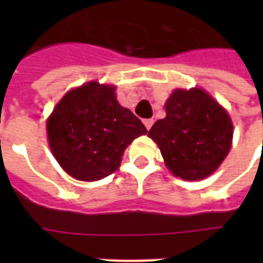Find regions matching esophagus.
<instances>
[{"mask_svg": "<svg viewBox=\"0 0 263 263\" xmlns=\"http://www.w3.org/2000/svg\"><path fill=\"white\" fill-rule=\"evenodd\" d=\"M144 123V125H146V128H147V129H150V128L153 127V124H154V120L153 119H146L143 121Z\"/></svg>", "mask_w": 263, "mask_h": 263, "instance_id": "esophagus-1", "label": "esophagus"}]
</instances>
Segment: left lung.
I'll use <instances>...</instances> for the list:
<instances>
[{"label":"left lung","instance_id":"obj_1","mask_svg":"<svg viewBox=\"0 0 263 263\" xmlns=\"http://www.w3.org/2000/svg\"><path fill=\"white\" fill-rule=\"evenodd\" d=\"M148 136L175 176L200 180L216 171L228 154L233 127L228 113L200 88L176 90Z\"/></svg>","mask_w":263,"mask_h":263}]
</instances>
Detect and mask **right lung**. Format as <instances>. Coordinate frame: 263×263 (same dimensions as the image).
<instances>
[{"instance_id": "obj_1", "label": "right lung", "mask_w": 263, "mask_h": 263, "mask_svg": "<svg viewBox=\"0 0 263 263\" xmlns=\"http://www.w3.org/2000/svg\"><path fill=\"white\" fill-rule=\"evenodd\" d=\"M147 132L117 102L113 86L90 82L65 94L47 120L55 160L78 180H99L117 171L128 144Z\"/></svg>"}]
</instances>
